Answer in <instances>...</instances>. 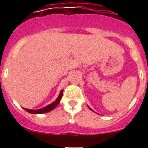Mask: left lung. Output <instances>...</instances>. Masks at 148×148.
<instances>
[{
    "label": "left lung",
    "instance_id": "1",
    "mask_svg": "<svg viewBox=\"0 0 148 148\" xmlns=\"http://www.w3.org/2000/svg\"><path fill=\"white\" fill-rule=\"evenodd\" d=\"M88 108H90V110H92V109H91V108H90V107H88ZM92 111H93V110H92Z\"/></svg>",
    "mask_w": 148,
    "mask_h": 148
}]
</instances>
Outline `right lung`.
Returning a JSON list of instances; mask_svg holds the SVG:
<instances>
[{"label": "right lung", "mask_w": 148, "mask_h": 148, "mask_svg": "<svg viewBox=\"0 0 148 148\" xmlns=\"http://www.w3.org/2000/svg\"><path fill=\"white\" fill-rule=\"evenodd\" d=\"M63 91H64L63 90H61L59 95H58V98L56 99V100L55 101H53V103L49 104V105L46 106V107H44V108H40V109H38V110H30V109L24 108V110H25L26 111H27L28 113H32V114H42V113H48V112H49V111L53 110L54 108H56V107L58 105V104L60 103V101H61V98H62Z\"/></svg>", "instance_id": "1"}]
</instances>
